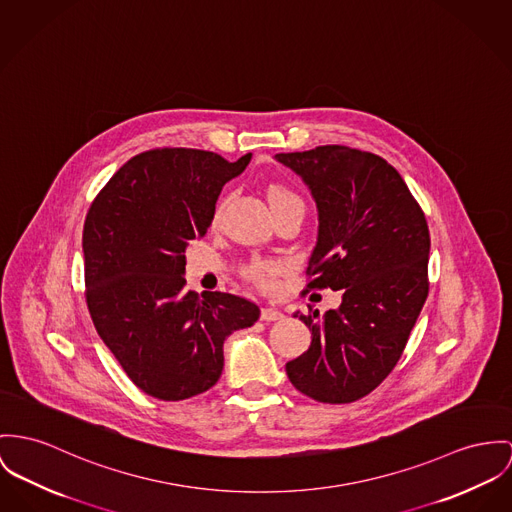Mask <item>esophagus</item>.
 I'll return each instance as SVG.
<instances>
[{
	"label": "esophagus",
	"instance_id": "esophagus-1",
	"mask_svg": "<svg viewBox=\"0 0 512 512\" xmlns=\"http://www.w3.org/2000/svg\"><path fill=\"white\" fill-rule=\"evenodd\" d=\"M261 319L263 321H280V319H284V314L282 312H278L276 308H263L261 310Z\"/></svg>",
	"mask_w": 512,
	"mask_h": 512
}]
</instances>
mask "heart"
Segmentation results:
<instances>
[{
	"label": "heart",
	"mask_w": 512,
	"mask_h": 512,
	"mask_svg": "<svg viewBox=\"0 0 512 512\" xmlns=\"http://www.w3.org/2000/svg\"><path fill=\"white\" fill-rule=\"evenodd\" d=\"M267 197H269L271 208L280 206V204H284V202H288V200H298V198H300L292 189H288V187H284V185H273V187L269 189ZM220 216H222V202L216 204V208H214V212H212V222L216 224V222L220 220ZM278 273H280V267H278L276 263H263V261L249 263V265L243 269L245 278H247L249 282H253L255 286H261V288H273Z\"/></svg>",
	"instance_id": "obj_1"
}]
</instances>
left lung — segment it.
<instances>
[{
    "mask_svg": "<svg viewBox=\"0 0 512 512\" xmlns=\"http://www.w3.org/2000/svg\"><path fill=\"white\" fill-rule=\"evenodd\" d=\"M276 159L306 181L319 210L306 292H343L339 310L296 314L312 345L286 374L315 401L353 403L394 370L429 296L425 212L376 154L331 144Z\"/></svg>",
    "mask_w": 512,
    "mask_h": 512,
    "instance_id": "obj_1",
    "label": "left lung"
}]
</instances>
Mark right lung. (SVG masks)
Instances as JSON below:
<instances>
[{
  "label": "right lung",
  "instance_id": "right-lung-1",
  "mask_svg": "<svg viewBox=\"0 0 512 512\" xmlns=\"http://www.w3.org/2000/svg\"><path fill=\"white\" fill-rule=\"evenodd\" d=\"M249 159L148 150L128 159L89 206L87 308L126 376L152 397L181 401L210 390L226 337L259 319V306L245 298L187 292L183 276L187 243L206 234L222 187Z\"/></svg>",
  "mask_w": 512,
  "mask_h": 512
}]
</instances>
